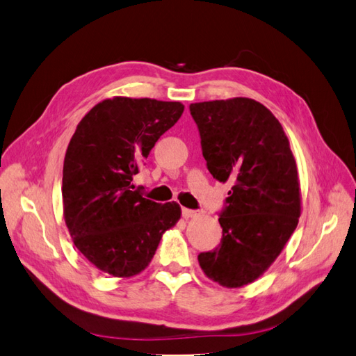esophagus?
<instances>
[{
	"mask_svg": "<svg viewBox=\"0 0 356 356\" xmlns=\"http://www.w3.org/2000/svg\"><path fill=\"white\" fill-rule=\"evenodd\" d=\"M181 215H184V218H195L200 215L198 211H193V209H186L184 207L181 209Z\"/></svg>",
	"mask_w": 356,
	"mask_h": 356,
	"instance_id": "34e87169",
	"label": "esophagus"
}]
</instances>
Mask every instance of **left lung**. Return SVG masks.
Instances as JSON below:
<instances>
[{"mask_svg":"<svg viewBox=\"0 0 356 356\" xmlns=\"http://www.w3.org/2000/svg\"><path fill=\"white\" fill-rule=\"evenodd\" d=\"M207 170L232 189L220 212L221 243L200 252L206 275L224 287L250 284L293 234L300 215L298 170L287 135L248 97L189 105Z\"/></svg>","mask_w":356,"mask_h":356,"instance_id":"left-lung-1","label":"left lung"}]
</instances>
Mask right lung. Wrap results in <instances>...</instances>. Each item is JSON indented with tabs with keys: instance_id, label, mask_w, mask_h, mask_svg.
<instances>
[{
	"instance_id": "right-lung-1",
	"label": "right lung",
	"mask_w": 356,
	"mask_h": 356,
	"mask_svg": "<svg viewBox=\"0 0 356 356\" xmlns=\"http://www.w3.org/2000/svg\"><path fill=\"white\" fill-rule=\"evenodd\" d=\"M185 106L156 99H106L72 136L63 165V209L79 252L114 277L149 266L159 241L180 218L175 202L161 204L134 189L132 177Z\"/></svg>"
}]
</instances>
